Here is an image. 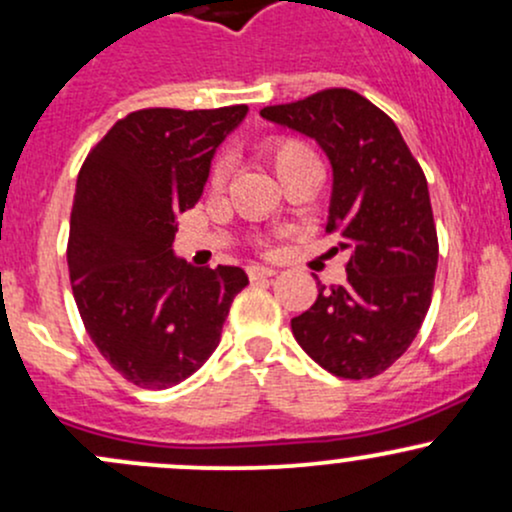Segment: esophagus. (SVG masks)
<instances>
[{
  "label": "esophagus",
  "mask_w": 512,
  "mask_h": 512,
  "mask_svg": "<svg viewBox=\"0 0 512 512\" xmlns=\"http://www.w3.org/2000/svg\"><path fill=\"white\" fill-rule=\"evenodd\" d=\"M277 274V269L272 267H260V265H252L247 267V277L252 279V282H257V279H267V277H274Z\"/></svg>",
  "instance_id": "1"
}]
</instances>
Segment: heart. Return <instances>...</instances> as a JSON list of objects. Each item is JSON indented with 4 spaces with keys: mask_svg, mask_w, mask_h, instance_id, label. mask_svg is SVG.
<instances>
[{
    "mask_svg": "<svg viewBox=\"0 0 512 512\" xmlns=\"http://www.w3.org/2000/svg\"><path fill=\"white\" fill-rule=\"evenodd\" d=\"M265 155L267 160L272 162L277 177L282 179V184L286 179L296 177V174L301 172L320 170V162L316 153L311 150V145L303 143L299 138H291V136L272 138L265 145ZM226 174H228V162L221 157V160L213 162L211 167V187H223Z\"/></svg>",
    "mask_w": 512,
    "mask_h": 512,
    "instance_id": "obj_1",
    "label": "heart"
}]
</instances>
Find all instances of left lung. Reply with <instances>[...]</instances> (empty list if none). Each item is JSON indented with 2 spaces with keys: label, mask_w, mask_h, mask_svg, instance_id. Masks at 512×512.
Wrapping results in <instances>:
<instances>
[{
  "label": "left lung",
  "mask_w": 512,
  "mask_h": 512,
  "mask_svg": "<svg viewBox=\"0 0 512 512\" xmlns=\"http://www.w3.org/2000/svg\"><path fill=\"white\" fill-rule=\"evenodd\" d=\"M262 119L313 138L333 165L325 233H338L347 282L325 289L291 333L342 379H372L411 347L432 301L437 230L428 179L389 116L352 89L265 106Z\"/></svg>",
  "instance_id": "obj_1"
}]
</instances>
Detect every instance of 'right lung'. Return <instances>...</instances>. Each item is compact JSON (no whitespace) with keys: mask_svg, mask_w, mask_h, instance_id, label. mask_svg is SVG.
Listing matches in <instances>:
<instances>
[{"mask_svg":"<svg viewBox=\"0 0 512 512\" xmlns=\"http://www.w3.org/2000/svg\"><path fill=\"white\" fill-rule=\"evenodd\" d=\"M247 106L140 109L116 121L77 174L67 267L84 330L140 389H170L213 355L240 267L174 257L177 221L199 201L223 138Z\"/></svg>","mask_w":512,"mask_h":512,"instance_id":"right-lung-1","label":"right lung"}]
</instances>
